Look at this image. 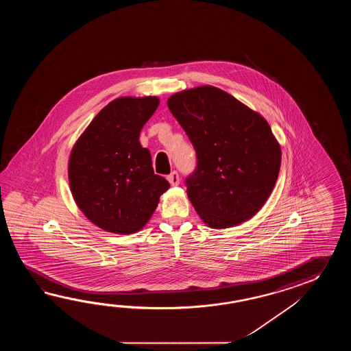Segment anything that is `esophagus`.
<instances>
[{
  "instance_id": "obj_1",
  "label": "esophagus",
  "mask_w": 351,
  "mask_h": 351,
  "mask_svg": "<svg viewBox=\"0 0 351 351\" xmlns=\"http://www.w3.org/2000/svg\"><path fill=\"white\" fill-rule=\"evenodd\" d=\"M167 179H168V182L172 184V186H178L179 184V174L178 172H174L171 173L168 177H167Z\"/></svg>"
}]
</instances>
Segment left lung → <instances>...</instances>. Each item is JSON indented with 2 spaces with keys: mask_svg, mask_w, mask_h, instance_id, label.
<instances>
[{
  "mask_svg": "<svg viewBox=\"0 0 351 351\" xmlns=\"http://www.w3.org/2000/svg\"><path fill=\"white\" fill-rule=\"evenodd\" d=\"M168 108L197 153L186 194L204 223L230 228L266 203L281 165V148L269 123L215 86L183 90Z\"/></svg>",
  "mask_w": 351,
  "mask_h": 351,
  "instance_id": "left-lung-1",
  "label": "left lung"
}]
</instances>
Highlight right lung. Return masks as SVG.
<instances>
[{
  "instance_id": "right-lung-1",
  "label": "right lung",
  "mask_w": 351,
  "mask_h": 351,
  "mask_svg": "<svg viewBox=\"0 0 351 351\" xmlns=\"http://www.w3.org/2000/svg\"><path fill=\"white\" fill-rule=\"evenodd\" d=\"M157 97H119L101 109L75 143L69 183L76 204L104 231L142 230L169 188L154 174L139 134L157 110Z\"/></svg>"
}]
</instances>
